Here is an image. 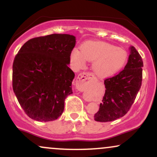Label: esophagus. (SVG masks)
Returning <instances> with one entry per match:
<instances>
[{"label":"esophagus","mask_w":157,"mask_h":157,"mask_svg":"<svg viewBox=\"0 0 157 157\" xmlns=\"http://www.w3.org/2000/svg\"><path fill=\"white\" fill-rule=\"evenodd\" d=\"M93 78V75L90 73H81L78 75L77 77V81L78 82H86V81H89L91 80V79Z\"/></svg>","instance_id":"obj_1"}]
</instances>
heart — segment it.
Instances as JSON below:
<instances>
[{
	"label": "heart",
	"instance_id": "1",
	"mask_svg": "<svg viewBox=\"0 0 157 157\" xmlns=\"http://www.w3.org/2000/svg\"><path fill=\"white\" fill-rule=\"evenodd\" d=\"M128 55L121 48L101 41H86L80 49L73 48L70 60L77 68L83 67L86 61H93L92 70L97 77H108L117 73L125 65Z\"/></svg>",
	"mask_w": 157,
	"mask_h": 157
}]
</instances>
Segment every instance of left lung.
Segmentation results:
<instances>
[{
	"instance_id": "left-lung-1",
	"label": "left lung",
	"mask_w": 157,
	"mask_h": 157,
	"mask_svg": "<svg viewBox=\"0 0 157 157\" xmlns=\"http://www.w3.org/2000/svg\"><path fill=\"white\" fill-rule=\"evenodd\" d=\"M127 64L116 76L104 81L105 92L94 114L97 122H110L119 119L129 111L140 91L142 80L141 56L134 46H130Z\"/></svg>"
}]
</instances>
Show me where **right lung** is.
Listing matches in <instances>:
<instances>
[{
	"instance_id": "obj_1",
	"label": "right lung",
	"mask_w": 157,
	"mask_h": 157,
	"mask_svg": "<svg viewBox=\"0 0 157 157\" xmlns=\"http://www.w3.org/2000/svg\"><path fill=\"white\" fill-rule=\"evenodd\" d=\"M76 37L52 34L30 39L15 56L12 87L22 109L39 122L57 120L64 101L73 93L75 73L68 67Z\"/></svg>"
}]
</instances>
